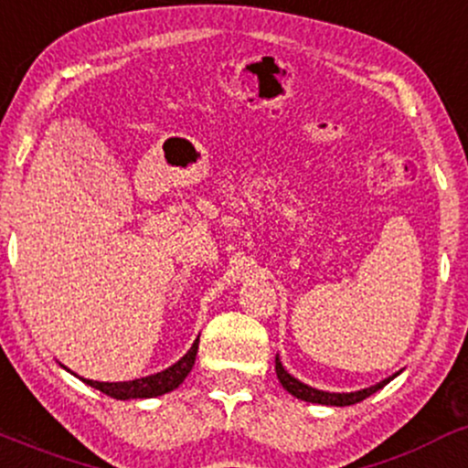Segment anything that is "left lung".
<instances>
[{
	"instance_id": "1",
	"label": "left lung",
	"mask_w": 468,
	"mask_h": 468,
	"mask_svg": "<svg viewBox=\"0 0 468 468\" xmlns=\"http://www.w3.org/2000/svg\"><path fill=\"white\" fill-rule=\"evenodd\" d=\"M276 376L278 380H281L282 389L290 391L293 398H298V400H304V402H314V404H327V407H349V404H356V402H362L365 398L374 396L376 391H380L382 387L389 385L396 376H400V371H396V374L385 378V380L376 382V385L367 387V389H360V391H349V393H332V391H323V389H316V387H309L304 385V382L298 380V378H293L290 371L282 367L281 358L276 356Z\"/></svg>"
}]
</instances>
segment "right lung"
<instances>
[{"label": "right lung", "mask_w": 468, "mask_h": 468, "mask_svg": "<svg viewBox=\"0 0 468 468\" xmlns=\"http://www.w3.org/2000/svg\"><path fill=\"white\" fill-rule=\"evenodd\" d=\"M197 351H198V338L194 340L192 347L187 349V354L183 356L181 360H176L175 365L167 367L164 371H156L152 376H144V378H134V380H125V382H99V380H88V378H79L86 385H90L92 389L106 393V396L114 398V400H141V398H156L164 396V393L175 391L183 380H186L187 374L192 371L194 360H197ZM66 369V367H64Z\"/></svg>", "instance_id": "add662e5"}]
</instances>
